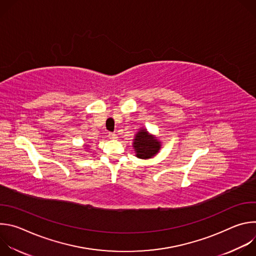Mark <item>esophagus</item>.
Instances as JSON below:
<instances>
[{"instance_id": "1", "label": "esophagus", "mask_w": 256, "mask_h": 256, "mask_svg": "<svg viewBox=\"0 0 256 256\" xmlns=\"http://www.w3.org/2000/svg\"><path fill=\"white\" fill-rule=\"evenodd\" d=\"M108 136H109V138H112V140L118 138V136H116V134H112V132H109V134H108Z\"/></svg>"}]
</instances>
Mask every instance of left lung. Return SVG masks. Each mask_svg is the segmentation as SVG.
Returning <instances> with one entry per match:
<instances>
[{
	"label": "left lung",
	"mask_w": 256,
	"mask_h": 256,
	"mask_svg": "<svg viewBox=\"0 0 256 256\" xmlns=\"http://www.w3.org/2000/svg\"><path fill=\"white\" fill-rule=\"evenodd\" d=\"M161 147V140L156 136L150 134L144 128H140L132 140V148L136 153V157L138 159L147 160L153 158L159 153Z\"/></svg>",
	"instance_id": "8db88e82"
}]
</instances>
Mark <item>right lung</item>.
Segmentation results:
<instances>
[{"mask_svg":"<svg viewBox=\"0 0 256 256\" xmlns=\"http://www.w3.org/2000/svg\"><path fill=\"white\" fill-rule=\"evenodd\" d=\"M84 147H85V149H87V148H88V146L85 144H84Z\"/></svg>","mask_w":256,"mask_h":256,"instance_id":"1","label":"right lung"}]
</instances>
